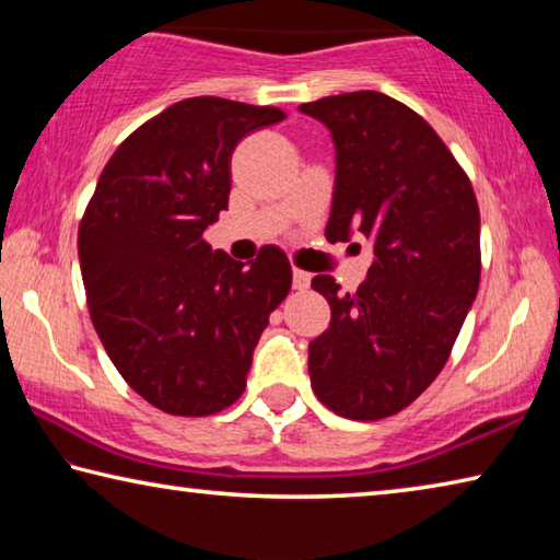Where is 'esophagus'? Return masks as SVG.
I'll list each match as a JSON object with an SVG mask.
<instances>
[{
    "label": "esophagus",
    "mask_w": 560,
    "mask_h": 560,
    "mask_svg": "<svg viewBox=\"0 0 560 560\" xmlns=\"http://www.w3.org/2000/svg\"><path fill=\"white\" fill-rule=\"evenodd\" d=\"M311 283V273L303 271V269H293V289L299 291H306Z\"/></svg>",
    "instance_id": "34e87169"
}]
</instances>
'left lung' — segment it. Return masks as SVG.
Segmentation results:
<instances>
[{"mask_svg":"<svg viewBox=\"0 0 560 560\" xmlns=\"http://www.w3.org/2000/svg\"><path fill=\"white\" fill-rule=\"evenodd\" d=\"M336 143L326 240H373L358 291L311 281L330 324L308 343L311 387L348 420H383L417 400L447 363L481 277L479 205L471 183L428 120L377 91L299 108Z\"/></svg>","mask_w":560,"mask_h":560,"instance_id":"obj_1","label":"left lung"}]
</instances>
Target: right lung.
<instances>
[{
  "instance_id": "right-lung-1",
  "label": "right lung",
  "mask_w": 560,
  "mask_h": 560,
  "mask_svg": "<svg viewBox=\"0 0 560 560\" xmlns=\"http://www.w3.org/2000/svg\"><path fill=\"white\" fill-rule=\"evenodd\" d=\"M287 113L185 98L122 140L79 224L93 328L132 390L158 410L207 417L240 400L291 264L264 246L249 267L205 230L230 205L232 153Z\"/></svg>"
}]
</instances>
